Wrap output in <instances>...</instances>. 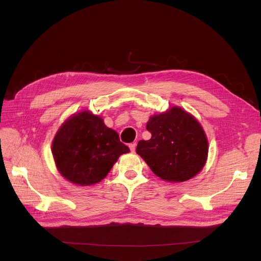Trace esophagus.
Here are the masks:
<instances>
[{
    "mask_svg": "<svg viewBox=\"0 0 261 261\" xmlns=\"http://www.w3.org/2000/svg\"><path fill=\"white\" fill-rule=\"evenodd\" d=\"M129 146H130V150H131V152H135V148H136V142H132V143H130L129 144Z\"/></svg>",
    "mask_w": 261,
    "mask_h": 261,
    "instance_id": "esophagus-1",
    "label": "esophagus"
}]
</instances>
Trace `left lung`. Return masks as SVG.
<instances>
[{
  "instance_id": "left-lung-1",
  "label": "left lung",
  "mask_w": 261,
  "mask_h": 261,
  "mask_svg": "<svg viewBox=\"0 0 261 261\" xmlns=\"http://www.w3.org/2000/svg\"><path fill=\"white\" fill-rule=\"evenodd\" d=\"M152 137L139 140L136 153L167 181H184L204 166L208 145L200 124L179 107L154 116L146 124Z\"/></svg>"
}]
</instances>
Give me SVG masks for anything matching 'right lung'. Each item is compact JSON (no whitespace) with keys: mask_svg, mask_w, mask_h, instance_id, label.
<instances>
[{"mask_svg":"<svg viewBox=\"0 0 261 261\" xmlns=\"http://www.w3.org/2000/svg\"><path fill=\"white\" fill-rule=\"evenodd\" d=\"M130 148L100 117L83 111L68 119L53 142V155L68 180L89 186L99 182Z\"/></svg>","mask_w":261,"mask_h":261,"instance_id":"1","label":"right lung"}]
</instances>
